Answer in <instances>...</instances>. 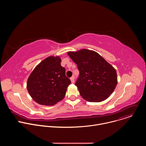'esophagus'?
Listing matches in <instances>:
<instances>
[{
    "instance_id": "34e87169",
    "label": "esophagus",
    "mask_w": 146,
    "mask_h": 146,
    "mask_svg": "<svg viewBox=\"0 0 146 146\" xmlns=\"http://www.w3.org/2000/svg\"><path fill=\"white\" fill-rule=\"evenodd\" d=\"M70 81L72 82V83H74V77L73 76L70 78Z\"/></svg>"
}]
</instances>
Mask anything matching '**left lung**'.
<instances>
[{"instance_id":"8db88e82","label":"left lung","mask_w":146,"mask_h":146,"mask_svg":"<svg viewBox=\"0 0 146 146\" xmlns=\"http://www.w3.org/2000/svg\"><path fill=\"white\" fill-rule=\"evenodd\" d=\"M80 71L77 86L82 98L90 102L108 99L117 84L115 69L98 52L87 49L69 51Z\"/></svg>"}]
</instances>
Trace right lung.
<instances>
[{
	"label": "right lung",
	"instance_id": "1",
	"mask_svg": "<svg viewBox=\"0 0 146 146\" xmlns=\"http://www.w3.org/2000/svg\"><path fill=\"white\" fill-rule=\"evenodd\" d=\"M60 62V56H50L35 67L28 78V91L41 105H54L65 96L71 82Z\"/></svg>",
	"mask_w": 146,
	"mask_h": 146
}]
</instances>
